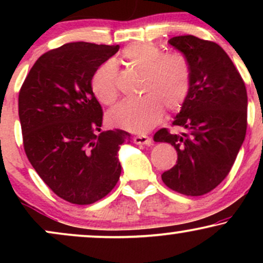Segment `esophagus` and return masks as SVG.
Instances as JSON below:
<instances>
[{
  "instance_id": "1",
  "label": "esophagus",
  "mask_w": 263,
  "mask_h": 263,
  "mask_svg": "<svg viewBox=\"0 0 263 263\" xmlns=\"http://www.w3.org/2000/svg\"><path fill=\"white\" fill-rule=\"evenodd\" d=\"M135 143L137 144H146V146H149L152 143V138L149 136L146 135H141V136H136L135 137Z\"/></svg>"
}]
</instances>
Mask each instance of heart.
<instances>
[{
    "mask_svg": "<svg viewBox=\"0 0 263 263\" xmlns=\"http://www.w3.org/2000/svg\"><path fill=\"white\" fill-rule=\"evenodd\" d=\"M129 68L143 74L137 100L123 101L107 114L114 127L131 132H146L162 120L164 107L177 112L184 106L192 90L193 73L189 59L180 52H163L148 42L129 44L122 50ZM91 90L101 104L111 106L120 95L119 69L112 60L102 63L93 71Z\"/></svg>",
    "mask_w": 263,
    "mask_h": 263,
    "instance_id": "obj_1",
    "label": "heart"
}]
</instances>
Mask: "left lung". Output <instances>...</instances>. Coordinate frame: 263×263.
Listing matches in <instances>:
<instances>
[{"label": "left lung", "mask_w": 263, "mask_h": 263, "mask_svg": "<svg viewBox=\"0 0 263 263\" xmlns=\"http://www.w3.org/2000/svg\"><path fill=\"white\" fill-rule=\"evenodd\" d=\"M192 65V90L172 126L156 132V142H168L177 151V163L162 174L174 192L200 197L225 179L245 140L247 92L243 79L226 52L215 42L194 35L168 41Z\"/></svg>", "instance_id": "8db88e82"}]
</instances>
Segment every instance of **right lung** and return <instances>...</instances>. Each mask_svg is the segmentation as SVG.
Here are the masks:
<instances>
[{
  "label": "right lung",
  "mask_w": 263,
  "mask_h": 263,
  "mask_svg": "<svg viewBox=\"0 0 263 263\" xmlns=\"http://www.w3.org/2000/svg\"><path fill=\"white\" fill-rule=\"evenodd\" d=\"M119 49L66 43L39 57L21 86L18 115L27 158L54 194L71 204L106 197L121 174L117 152L131 135L101 132L102 108L90 85L93 71Z\"/></svg>",
  "instance_id": "1"
}]
</instances>
